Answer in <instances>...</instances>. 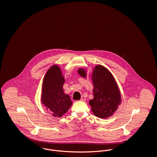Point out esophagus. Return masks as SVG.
<instances>
[{
  "label": "esophagus",
  "mask_w": 157,
  "mask_h": 157,
  "mask_svg": "<svg viewBox=\"0 0 157 157\" xmlns=\"http://www.w3.org/2000/svg\"><path fill=\"white\" fill-rule=\"evenodd\" d=\"M81 101H85V100H86V97H85L84 95H82V96L81 97Z\"/></svg>",
  "instance_id": "1"
}]
</instances>
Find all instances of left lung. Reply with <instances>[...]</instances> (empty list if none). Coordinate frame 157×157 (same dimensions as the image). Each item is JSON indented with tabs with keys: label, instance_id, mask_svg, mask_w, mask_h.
I'll list each match as a JSON object with an SVG mask.
<instances>
[{
	"label": "left lung",
	"instance_id": "8db88e82",
	"mask_svg": "<svg viewBox=\"0 0 157 157\" xmlns=\"http://www.w3.org/2000/svg\"><path fill=\"white\" fill-rule=\"evenodd\" d=\"M79 75L87 78L86 68H80ZM94 85V98L89 101L91 110L95 116L103 118L112 117L121 103V93L112 73L101 65L95 66L90 73Z\"/></svg>",
	"mask_w": 157,
	"mask_h": 157
}]
</instances>
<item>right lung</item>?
I'll return each mask as SVG.
<instances>
[{
  "label": "right lung",
  "mask_w": 157,
  "mask_h": 157,
  "mask_svg": "<svg viewBox=\"0 0 157 157\" xmlns=\"http://www.w3.org/2000/svg\"><path fill=\"white\" fill-rule=\"evenodd\" d=\"M65 79L57 65H52L46 72L42 81L41 103L52 117H63L72 105L70 96L64 92Z\"/></svg>",
  "instance_id": "add662e5"
}]
</instances>
